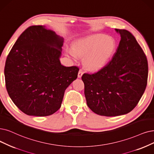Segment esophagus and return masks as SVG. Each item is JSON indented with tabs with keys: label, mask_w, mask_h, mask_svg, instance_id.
<instances>
[{
	"label": "esophagus",
	"mask_w": 154,
	"mask_h": 154,
	"mask_svg": "<svg viewBox=\"0 0 154 154\" xmlns=\"http://www.w3.org/2000/svg\"><path fill=\"white\" fill-rule=\"evenodd\" d=\"M83 70H82V69H79V72H78V78H81V77L82 76V75H83Z\"/></svg>",
	"instance_id": "esophagus-1"
}]
</instances>
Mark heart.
<instances>
[{
	"instance_id": "1",
	"label": "heart",
	"mask_w": 154,
	"mask_h": 154,
	"mask_svg": "<svg viewBox=\"0 0 154 154\" xmlns=\"http://www.w3.org/2000/svg\"><path fill=\"white\" fill-rule=\"evenodd\" d=\"M114 40L102 34H94L77 40L72 49H66V54L73 59L85 56L84 63L92 70L99 69L106 66L114 51Z\"/></svg>"
}]
</instances>
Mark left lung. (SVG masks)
I'll return each instance as SVG.
<instances>
[{
  "label": "left lung",
  "instance_id": "1",
  "mask_svg": "<svg viewBox=\"0 0 154 154\" xmlns=\"http://www.w3.org/2000/svg\"><path fill=\"white\" fill-rule=\"evenodd\" d=\"M115 30L121 40L112 59L98 72L82 77L87 106L104 116L131 112L142 97L148 78L147 59L136 38L128 30Z\"/></svg>",
  "mask_w": 154,
  "mask_h": 154
}]
</instances>
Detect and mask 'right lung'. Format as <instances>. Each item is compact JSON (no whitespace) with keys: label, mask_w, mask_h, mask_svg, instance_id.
Returning a JSON list of instances; mask_svg holds the SVG:
<instances>
[{"label":"right lung","mask_w":154,"mask_h":154,"mask_svg":"<svg viewBox=\"0 0 154 154\" xmlns=\"http://www.w3.org/2000/svg\"><path fill=\"white\" fill-rule=\"evenodd\" d=\"M63 42L45 26H31L11 48L4 67L5 87L24 114L47 116L57 111L66 89L77 78V66L60 64Z\"/></svg>","instance_id":"1"}]
</instances>
